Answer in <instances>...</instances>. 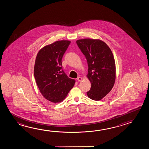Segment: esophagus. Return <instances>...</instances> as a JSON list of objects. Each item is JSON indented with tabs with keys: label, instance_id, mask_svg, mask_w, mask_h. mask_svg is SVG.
<instances>
[{
	"label": "esophagus",
	"instance_id": "34e87169",
	"mask_svg": "<svg viewBox=\"0 0 149 149\" xmlns=\"http://www.w3.org/2000/svg\"><path fill=\"white\" fill-rule=\"evenodd\" d=\"M77 80L78 81H81L82 80V78L81 77H78V78H77Z\"/></svg>",
	"mask_w": 149,
	"mask_h": 149
}]
</instances>
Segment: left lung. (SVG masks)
I'll return each instance as SVG.
<instances>
[{
  "mask_svg": "<svg viewBox=\"0 0 149 149\" xmlns=\"http://www.w3.org/2000/svg\"><path fill=\"white\" fill-rule=\"evenodd\" d=\"M86 56L88 64L87 78L91 83L86 92L88 97L100 101L113 88L116 79V65L109 46L99 39L84 38L76 41Z\"/></svg>",
  "mask_w": 149,
  "mask_h": 149,
  "instance_id": "1",
  "label": "left lung"
}]
</instances>
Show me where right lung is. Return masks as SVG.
I'll list each match as a JSON object with an SVG mask.
<instances>
[{
  "mask_svg": "<svg viewBox=\"0 0 149 149\" xmlns=\"http://www.w3.org/2000/svg\"><path fill=\"white\" fill-rule=\"evenodd\" d=\"M68 40H58L46 45L38 52L34 74L40 93L53 103L66 98L75 83L62 69V58L70 44Z\"/></svg>",
  "mask_w": 149,
  "mask_h": 149,
  "instance_id": "1",
  "label": "right lung"
}]
</instances>
